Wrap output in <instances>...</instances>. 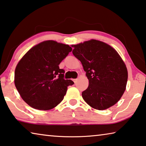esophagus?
<instances>
[{
	"instance_id": "1",
	"label": "esophagus",
	"mask_w": 146,
	"mask_h": 146,
	"mask_svg": "<svg viewBox=\"0 0 146 146\" xmlns=\"http://www.w3.org/2000/svg\"><path fill=\"white\" fill-rule=\"evenodd\" d=\"M73 81H74V82H75V83H76V82H77V78H75V79H73Z\"/></svg>"
}]
</instances>
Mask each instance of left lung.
<instances>
[{
    "instance_id": "8db88e82",
    "label": "left lung",
    "mask_w": 146,
    "mask_h": 146,
    "mask_svg": "<svg viewBox=\"0 0 146 146\" xmlns=\"http://www.w3.org/2000/svg\"><path fill=\"white\" fill-rule=\"evenodd\" d=\"M73 54L80 60L89 80L82 96L96 110L107 109L123 96L128 78L125 64L114 48L103 41L90 40L73 45Z\"/></svg>"
}]
</instances>
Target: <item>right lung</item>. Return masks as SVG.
I'll return each mask as SVG.
<instances>
[{
    "mask_svg": "<svg viewBox=\"0 0 146 146\" xmlns=\"http://www.w3.org/2000/svg\"><path fill=\"white\" fill-rule=\"evenodd\" d=\"M72 48L56 41L47 40L32 47L18 62L14 83L25 103L31 107L48 110L64 99L68 86L74 82L64 78L59 64Z\"/></svg>",
    "mask_w": 146,
    "mask_h": 146,
    "instance_id": "right-lung-1",
    "label": "right lung"
}]
</instances>
